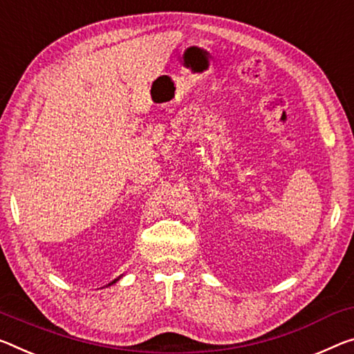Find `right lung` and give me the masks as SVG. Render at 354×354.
I'll return each mask as SVG.
<instances>
[{
	"instance_id": "1",
	"label": "right lung",
	"mask_w": 354,
	"mask_h": 354,
	"mask_svg": "<svg viewBox=\"0 0 354 354\" xmlns=\"http://www.w3.org/2000/svg\"><path fill=\"white\" fill-rule=\"evenodd\" d=\"M116 280H120V277H118V279H115V280H113V282H111V283H115V282H116ZM111 283H109V285H111Z\"/></svg>"
}]
</instances>
